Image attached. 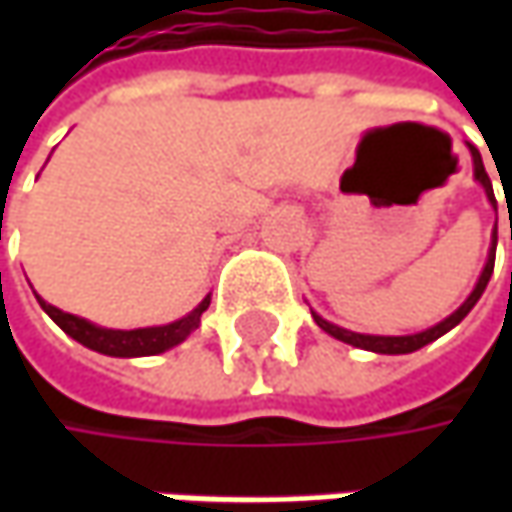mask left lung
I'll return each instance as SVG.
<instances>
[{"mask_svg":"<svg viewBox=\"0 0 512 512\" xmlns=\"http://www.w3.org/2000/svg\"><path fill=\"white\" fill-rule=\"evenodd\" d=\"M470 153H473V165H476V179L482 182V187L487 190V199L496 205V196H493V185H490V176H487V170H484L482 162V153L470 145ZM496 242H499V236L493 233V247H490V256H487V265H484L482 276H479V285L473 287V293L467 296V302H464L453 316H447L444 322H439L436 327H430V330H424V333H413V336H364V333H350V330H344V327H336L325 322L322 316H316L313 313V319H316V325L322 327L325 333L330 336H336L339 342L353 344V347H362V350H373V353H387V356H396V353H413V350H419L424 344L436 342L439 336H444L447 330H453V327L462 322L464 316L473 310V305L482 299L484 287L490 282V276H493V265H496Z\"/></svg>","mask_w":512,"mask_h":512,"instance_id":"8db88e82","label":"left lung"}]
</instances>
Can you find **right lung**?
Returning a JSON list of instances; mask_svg holds the SVG:
<instances>
[{
  "instance_id": "1",
  "label": "right lung",
  "mask_w": 512,
  "mask_h": 512,
  "mask_svg": "<svg viewBox=\"0 0 512 512\" xmlns=\"http://www.w3.org/2000/svg\"><path fill=\"white\" fill-rule=\"evenodd\" d=\"M36 299H39V296H36ZM39 305H42V310L48 313L56 325L68 333L70 339H76V342L85 344L90 350H96V353L130 359V356H156V353H165L173 344L185 342L187 336H190V333L199 327V322H202V313H205L207 305H210V299H205L190 316L173 322V325L139 327V330H105V327L90 325V322L79 319V316L62 313L59 307L48 305V302H42V299H39Z\"/></svg>"
}]
</instances>
